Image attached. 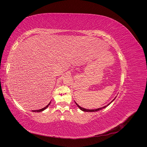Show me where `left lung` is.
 I'll return each instance as SVG.
<instances>
[{"mask_svg": "<svg viewBox=\"0 0 147 147\" xmlns=\"http://www.w3.org/2000/svg\"><path fill=\"white\" fill-rule=\"evenodd\" d=\"M115 99L112 101V102H112L114 100H115ZM111 102H110V103H111ZM110 103H109V104H107V105H105V106H104V107H101V108H99V109H93V110H89V109H84V108H83V107H80V106L79 105H78L77 103H76V102H75V104H77V105L78 107V108H80V109L82 110H83V111H84V112H97V111H99V110H101V109H104V108H105V107H107Z\"/></svg>", "mask_w": 147, "mask_h": 147, "instance_id": "8db88e82", "label": "left lung"}]
</instances>
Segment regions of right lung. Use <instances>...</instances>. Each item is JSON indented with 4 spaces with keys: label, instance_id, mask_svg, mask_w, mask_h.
I'll list each match as a JSON object with an SVG mask.
<instances>
[{
    "label": "right lung",
    "instance_id": "right-lung-1",
    "mask_svg": "<svg viewBox=\"0 0 147 147\" xmlns=\"http://www.w3.org/2000/svg\"><path fill=\"white\" fill-rule=\"evenodd\" d=\"M50 103H51V102H50V103H49V104L45 107H44V108H43V109H42L37 110H32V112H42V111H43L44 110L46 109L49 106V105L50 104Z\"/></svg>",
    "mask_w": 147,
    "mask_h": 147
}]
</instances>
